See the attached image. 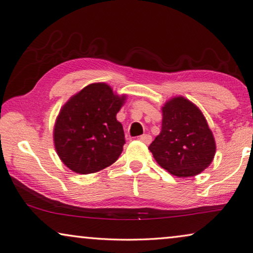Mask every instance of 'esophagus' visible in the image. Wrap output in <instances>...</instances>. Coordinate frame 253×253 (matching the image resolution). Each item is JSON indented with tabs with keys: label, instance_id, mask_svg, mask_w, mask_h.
<instances>
[{
	"label": "esophagus",
	"instance_id": "34e87169",
	"mask_svg": "<svg viewBox=\"0 0 253 253\" xmlns=\"http://www.w3.org/2000/svg\"><path fill=\"white\" fill-rule=\"evenodd\" d=\"M139 140H140V141H142L143 143H146V145H149V143L151 142V135L142 134V135H140V137H139Z\"/></svg>",
	"mask_w": 253,
	"mask_h": 253
}]
</instances>
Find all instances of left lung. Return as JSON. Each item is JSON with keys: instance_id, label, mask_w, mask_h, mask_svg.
I'll return each mask as SVG.
<instances>
[{"instance_id": "left-lung-1", "label": "left lung", "mask_w": 253, "mask_h": 253, "mask_svg": "<svg viewBox=\"0 0 253 253\" xmlns=\"http://www.w3.org/2000/svg\"><path fill=\"white\" fill-rule=\"evenodd\" d=\"M162 113V131L149 146L155 161L177 177L200 174L216 153L215 138L203 112L183 96H176L167 100Z\"/></svg>"}]
</instances>
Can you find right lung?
Wrapping results in <instances>:
<instances>
[{"instance_id": "add662e5", "label": "right lung", "mask_w": 253, "mask_h": 253, "mask_svg": "<svg viewBox=\"0 0 253 253\" xmlns=\"http://www.w3.org/2000/svg\"><path fill=\"white\" fill-rule=\"evenodd\" d=\"M104 83L90 84L73 95L57 115L53 139L57 155L73 172L90 174L119 158L126 143L116 114L126 103Z\"/></svg>"}]
</instances>
